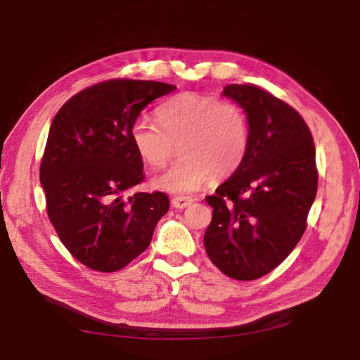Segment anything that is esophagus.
Instances as JSON below:
<instances>
[{
	"label": "esophagus",
	"mask_w": 360,
	"mask_h": 360,
	"mask_svg": "<svg viewBox=\"0 0 360 360\" xmlns=\"http://www.w3.org/2000/svg\"><path fill=\"white\" fill-rule=\"evenodd\" d=\"M193 202V200L191 198V197H176V198H172V207L174 209H179V210H181V209H186L188 205H191Z\"/></svg>",
	"instance_id": "1"
}]
</instances>
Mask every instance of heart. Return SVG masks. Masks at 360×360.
<instances>
[{
    "mask_svg": "<svg viewBox=\"0 0 360 360\" xmlns=\"http://www.w3.org/2000/svg\"><path fill=\"white\" fill-rule=\"evenodd\" d=\"M159 123L136 118L130 139L151 168H163L180 144V160L153 180L171 193L201 189L213 177L225 179L242 165L249 147V123L242 106L213 96L180 93L158 108Z\"/></svg>",
    "mask_w": 360,
    "mask_h": 360,
    "instance_id": "b5f03b06",
    "label": "heart"
}]
</instances>
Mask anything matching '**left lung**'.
Listing matches in <instances>:
<instances>
[{"instance_id": "left-lung-1", "label": "left lung", "mask_w": 360, "mask_h": 360, "mask_svg": "<svg viewBox=\"0 0 360 360\" xmlns=\"http://www.w3.org/2000/svg\"><path fill=\"white\" fill-rule=\"evenodd\" d=\"M248 114L249 147L233 176L205 197L213 217L204 234L224 275L252 281L270 274L296 248L319 188L312 134L302 115L254 84H230Z\"/></svg>"}]
</instances>
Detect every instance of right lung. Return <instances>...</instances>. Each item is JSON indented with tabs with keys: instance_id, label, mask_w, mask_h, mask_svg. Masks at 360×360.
I'll use <instances>...</instances> for the list:
<instances>
[{
	"instance_id": "1",
	"label": "right lung",
	"mask_w": 360,
	"mask_h": 360,
	"mask_svg": "<svg viewBox=\"0 0 360 360\" xmlns=\"http://www.w3.org/2000/svg\"><path fill=\"white\" fill-rule=\"evenodd\" d=\"M176 85L108 79L86 86L52 120L40 160L48 217L63 245L97 271H117L144 252L169 209L163 192L123 193L143 183L130 139L141 111Z\"/></svg>"
}]
</instances>
